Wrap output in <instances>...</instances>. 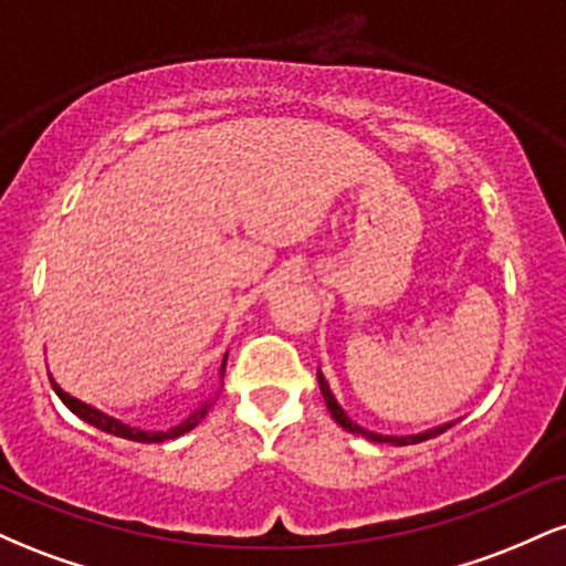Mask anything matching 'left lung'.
Listing matches in <instances>:
<instances>
[{
  "label": "left lung",
  "instance_id": "8db88e82",
  "mask_svg": "<svg viewBox=\"0 0 566 566\" xmlns=\"http://www.w3.org/2000/svg\"><path fill=\"white\" fill-rule=\"evenodd\" d=\"M316 378H319V391L324 396V405H327L329 415H333V420L340 428H346L348 433H356V437H365L369 441H378V444H394V447H407V444H418V441H426V439H433L439 437V433H444L447 428H452L458 420H450V423H441V426H433V428H426V431H418V433H401V437H394V433H378V431H369V428L359 426L356 420H350V415L346 409L340 407V401L335 399L333 388H329V382L324 380L322 369H316Z\"/></svg>",
  "mask_w": 566,
  "mask_h": 566
}]
</instances>
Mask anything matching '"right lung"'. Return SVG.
<instances>
[{"instance_id":"right-lung-1","label":"right lung","mask_w":566,"mask_h":566,"mask_svg":"<svg viewBox=\"0 0 566 566\" xmlns=\"http://www.w3.org/2000/svg\"><path fill=\"white\" fill-rule=\"evenodd\" d=\"M226 359H229V354L223 356V361H220V369H218V373H220V386H223ZM50 382H53V391L57 394V399H61L63 405H66V407L71 409V412L76 415V418L84 420V423L95 426L97 431L112 433V437L129 439V441H140V444H157V441H167V439H178V437H184V433H188V431H191V428H197V426L201 423V418H205L207 409L212 407V401H216V396H218V394H216V396H210V399L201 401V405H199L197 409H193V412L188 415L186 420H180L178 426L167 428V431H146V428L129 426V423H125V420L114 418V415L103 412V409H97V407H93V405H87V401H82V399H76V396L66 394V391H63L61 386H57L53 375H50Z\"/></svg>"}]
</instances>
